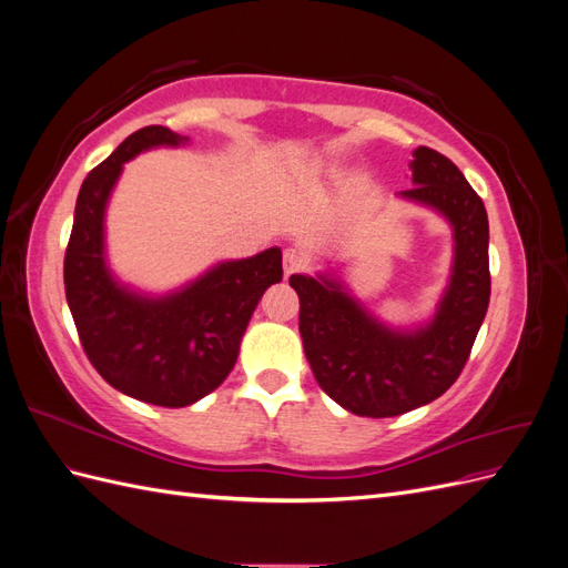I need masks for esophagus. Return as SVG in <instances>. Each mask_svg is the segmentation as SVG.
<instances>
[{
	"mask_svg": "<svg viewBox=\"0 0 568 568\" xmlns=\"http://www.w3.org/2000/svg\"><path fill=\"white\" fill-rule=\"evenodd\" d=\"M305 267H307V257L298 248L284 251V277H291V274H296Z\"/></svg>",
	"mask_w": 568,
	"mask_h": 568,
	"instance_id": "34e87169",
	"label": "esophagus"
}]
</instances>
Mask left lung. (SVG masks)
I'll list each match as a JSON object with an SVG mask.
<instances>
[{"label": "left lung", "instance_id": "left-lung-1", "mask_svg": "<svg viewBox=\"0 0 568 568\" xmlns=\"http://www.w3.org/2000/svg\"><path fill=\"white\" fill-rule=\"evenodd\" d=\"M412 189L403 199L438 211L453 225L450 284L434 320L390 329L372 317L341 282L294 274L298 329L320 388L359 417H398L436 400L467 365L490 301L486 205L443 153L412 151Z\"/></svg>", "mask_w": 568, "mask_h": 568}]
</instances>
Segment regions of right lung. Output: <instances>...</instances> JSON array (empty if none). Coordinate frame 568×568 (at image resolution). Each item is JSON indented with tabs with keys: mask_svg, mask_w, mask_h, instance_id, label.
Listing matches in <instances>:
<instances>
[{
	"mask_svg": "<svg viewBox=\"0 0 568 568\" xmlns=\"http://www.w3.org/2000/svg\"><path fill=\"white\" fill-rule=\"evenodd\" d=\"M186 136L163 125L132 132L84 178L63 261L65 301L94 369L120 393L161 407H186L232 372L257 301L282 282V251L217 263L168 296L118 284L104 255V215L123 163Z\"/></svg>",
	"mask_w": 568,
	"mask_h": 568,
	"instance_id": "obj_1",
	"label": "right lung"
}]
</instances>
